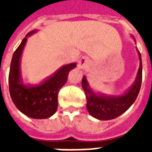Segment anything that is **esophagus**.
Returning a JSON list of instances; mask_svg holds the SVG:
<instances>
[{
	"mask_svg": "<svg viewBox=\"0 0 152 152\" xmlns=\"http://www.w3.org/2000/svg\"><path fill=\"white\" fill-rule=\"evenodd\" d=\"M87 64H88V61L86 59V58H80L79 60V63H78V65L80 68H85L86 66H87Z\"/></svg>",
	"mask_w": 152,
	"mask_h": 152,
	"instance_id": "1",
	"label": "esophagus"
}]
</instances>
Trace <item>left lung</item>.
Returning <instances> with one entry per match:
<instances>
[{"instance_id":"1","label":"left lung","mask_w":152,"mask_h":152,"mask_svg":"<svg viewBox=\"0 0 152 152\" xmlns=\"http://www.w3.org/2000/svg\"><path fill=\"white\" fill-rule=\"evenodd\" d=\"M138 52L140 65L135 81L127 92L121 96L97 94L89 86L86 76H83L82 88L86 94V108L93 117L101 121H108L120 116L130 107L135 102L140 91L142 78V65L141 53Z\"/></svg>"}]
</instances>
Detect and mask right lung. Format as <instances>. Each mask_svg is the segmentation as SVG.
<instances>
[{"instance_id":"1","label":"right lung","mask_w":152,"mask_h":152,"mask_svg":"<svg viewBox=\"0 0 152 152\" xmlns=\"http://www.w3.org/2000/svg\"><path fill=\"white\" fill-rule=\"evenodd\" d=\"M37 31L33 30L28 33L13 54L9 73V89L12 101L22 113L34 119H46L56 112L59 89L66 84L70 71L76 67V63L60 67L39 85L25 86L21 78L20 58L28 37Z\"/></svg>"}]
</instances>
